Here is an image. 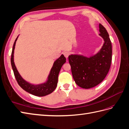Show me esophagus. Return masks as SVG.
Masks as SVG:
<instances>
[{
  "label": "esophagus",
  "mask_w": 129,
  "mask_h": 129,
  "mask_svg": "<svg viewBox=\"0 0 129 129\" xmlns=\"http://www.w3.org/2000/svg\"><path fill=\"white\" fill-rule=\"evenodd\" d=\"M63 55H64V56H65L66 57L68 58L69 55H70V53H69V52H67V51H65V52H63Z\"/></svg>",
  "instance_id": "34e87169"
}]
</instances>
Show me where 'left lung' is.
Here are the masks:
<instances>
[{"label":"left lung","instance_id":"obj_1","mask_svg":"<svg viewBox=\"0 0 129 129\" xmlns=\"http://www.w3.org/2000/svg\"><path fill=\"white\" fill-rule=\"evenodd\" d=\"M99 36L104 42L101 48L89 57L80 54L68 56L73 79L78 86L90 89L101 83L108 73L112 61V44L106 28L99 24Z\"/></svg>","mask_w":129,"mask_h":129}]
</instances>
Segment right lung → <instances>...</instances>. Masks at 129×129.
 I'll return each instance as SVG.
<instances>
[{
    "label": "right lung",
    "instance_id": "obj_1",
    "mask_svg": "<svg viewBox=\"0 0 129 129\" xmlns=\"http://www.w3.org/2000/svg\"><path fill=\"white\" fill-rule=\"evenodd\" d=\"M18 36L14 42L11 58V63L12 70L14 71L15 78L18 85L24 91L34 96L42 97L52 93L57 86L59 72L60 71L63 64L66 62V58L62 54L60 57L54 61L50 73L47 77L46 80L44 83L39 84H34L29 83L22 77L16 67L14 62V50L15 48L16 42L18 39Z\"/></svg>",
    "mask_w": 129,
    "mask_h": 129
}]
</instances>
